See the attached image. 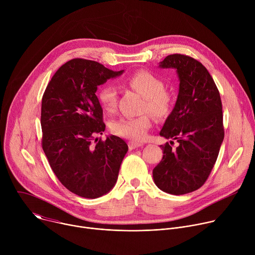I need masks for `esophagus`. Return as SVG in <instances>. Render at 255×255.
<instances>
[{
	"instance_id": "1",
	"label": "esophagus",
	"mask_w": 255,
	"mask_h": 255,
	"mask_svg": "<svg viewBox=\"0 0 255 255\" xmlns=\"http://www.w3.org/2000/svg\"><path fill=\"white\" fill-rule=\"evenodd\" d=\"M143 144L141 143H137V142H133V141H130L128 142V146H129V149L132 150V149H135V148H138L140 146H142Z\"/></svg>"
}]
</instances>
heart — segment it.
<instances>
[{"label": "heart", "mask_w": 255, "mask_h": 255, "mask_svg": "<svg viewBox=\"0 0 255 255\" xmlns=\"http://www.w3.org/2000/svg\"><path fill=\"white\" fill-rule=\"evenodd\" d=\"M125 85L138 92L144 98L143 111H148L157 119L166 117L171 109V95L164 89V83L160 78L149 70H138L125 80ZM98 100L107 113H113L116 110L118 102L117 89L107 84L103 86L98 93ZM151 127V118L148 114H144L136 118H120L111 125L114 134L133 140L142 141L146 137Z\"/></svg>", "instance_id": "heart-1"}]
</instances>
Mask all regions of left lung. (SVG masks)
Here are the masks:
<instances>
[{"instance_id": "left-lung-1", "label": "left lung", "mask_w": 255, "mask_h": 255, "mask_svg": "<svg viewBox=\"0 0 255 255\" xmlns=\"http://www.w3.org/2000/svg\"><path fill=\"white\" fill-rule=\"evenodd\" d=\"M161 68H175L179 89L173 110L160 136L176 140L173 149L161 145L163 156L154 167V183L171 195H185L200 189L209 177L224 139L222 102L207 68L184 54L167 55Z\"/></svg>"}]
</instances>
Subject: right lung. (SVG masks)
<instances>
[{
    "label": "right lung",
    "mask_w": 255,
    "mask_h": 255,
    "mask_svg": "<svg viewBox=\"0 0 255 255\" xmlns=\"http://www.w3.org/2000/svg\"><path fill=\"white\" fill-rule=\"evenodd\" d=\"M103 64L75 58L65 62L46 87L41 104L42 148L51 169L71 193L96 199L117 181L128 145L118 136L92 141L103 134V110L96 92L121 76Z\"/></svg>",
    "instance_id": "obj_1"
}]
</instances>
